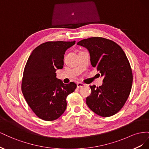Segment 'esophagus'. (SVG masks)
Instances as JSON below:
<instances>
[{"label":"esophagus","instance_id":"esophagus-1","mask_svg":"<svg viewBox=\"0 0 149 149\" xmlns=\"http://www.w3.org/2000/svg\"><path fill=\"white\" fill-rule=\"evenodd\" d=\"M84 84H83V83H81V82H78L77 83V88H82L83 86H84Z\"/></svg>","mask_w":149,"mask_h":149}]
</instances>
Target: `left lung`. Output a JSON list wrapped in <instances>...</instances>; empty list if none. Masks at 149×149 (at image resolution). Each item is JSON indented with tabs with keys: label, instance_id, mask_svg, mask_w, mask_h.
Returning a JSON list of instances; mask_svg holds the SVG:
<instances>
[{
	"label": "left lung",
	"instance_id": "left-lung-1",
	"mask_svg": "<svg viewBox=\"0 0 149 149\" xmlns=\"http://www.w3.org/2000/svg\"><path fill=\"white\" fill-rule=\"evenodd\" d=\"M77 45L88 49L91 65L104 78L102 86H90L91 93L86 97L88 106L102 117L116 114L127 101L133 81L124 52L116 42L102 37L84 39Z\"/></svg>",
	"mask_w": 149,
	"mask_h": 149
}]
</instances>
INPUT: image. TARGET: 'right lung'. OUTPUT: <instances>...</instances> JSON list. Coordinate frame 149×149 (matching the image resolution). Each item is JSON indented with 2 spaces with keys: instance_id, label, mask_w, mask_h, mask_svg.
Listing matches in <instances>:
<instances>
[{
  "instance_id": "1",
  "label": "right lung",
  "mask_w": 149,
  "mask_h": 149,
  "mask_svg": "<svg viewBox=\"0 0 149 149\" xmlns=\"http://www.w3.org/2000/svg\"><path fill=\"white\" fill-rule=\"evenodd\" d=\"M74 44L75 41L43 43L33 49L26 61L22 91L31 109L44 120H54L64 113L66 97L77 86L74 82L64 84L56 73L63 68L66 50Z\"/></svg>"
}]
</instances>
